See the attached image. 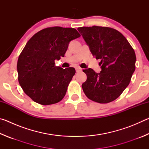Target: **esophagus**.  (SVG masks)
I'll list each match as a JSON object with an SVG mask.
<instances>
[{"label": "esophagus", "instance_id": "34e87169", "mask_svg": "<svg viewBox=\"0 0 149 149\" xmlns=\"http://www.w3.org/2000/svg\"><path fill=\"white\" fill-rule=\"evenodd\" d=\"M75 70H76L77 72H80L82 71V68H81L77 66V67H75Z\"/></svg>", "mask_w": 149, "mask_h": 149}]
</instances>
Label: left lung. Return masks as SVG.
Listing matches in <instances>:
<instances>
[{"label":"left lung","mask_w":149,"mask_h":149,"mask_svg":"<svg viewBox=\"0 0 149 149\" xmlns=\"http://www.w3.org/2000/svg\"><path fill=\"white\" fill-rule=\"evenodd\" d=\"M96 59H100L101 72L84 70L87 78L82 89L88 99L106 104L120 97L130 84L135 70V51L118 30L93 26L77 29Z\"/></svg>","instance_id":"1"}]
</instances>
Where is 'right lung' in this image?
<instances>
[{"label": "right lung", "mask_w": 149, "mask_h": 149, "mask_svg": "<svg viewBox=\"0 0 149 149\" xmlns=\"http://www.w3.org/2000/svg\"><path fill=\"white\" fill-rule=\"evenodd\" d=\"M80 36L74 28L55 26L41 30L27 41L17 70L20 86L34 102L50 105L64 97L75 70L56 66L54 61L64 57L69 42Z\"/></svg>", "instance_id": "add662e5"}]
</instances>
